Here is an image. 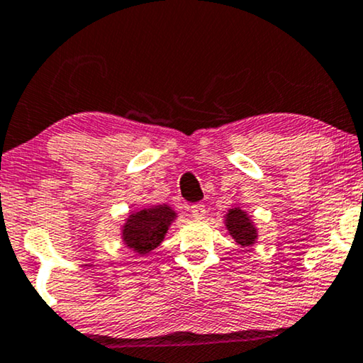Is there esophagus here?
<instances>
[{
	"mask_svg": "<svg viewBox=\"0 0 363 363\" xmlns=\"http://www.w3.org/2000/svg\"><path fill=\"white\" fill-rule=\"evenodd\" d=\"M190 212H191V216H194L195 218H203L205 217V205L194 203L190 207Z\"/></svg>",
	"mask_w": 363,
	"mask_h": 363,
	"instance_id": "obj_1",
	"label": "esophagus"
}]
</instances>
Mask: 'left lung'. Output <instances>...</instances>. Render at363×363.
<instances>
[{"label":"left lung","instance_id":"1","mask_svg":"<svg viewBox=\"0 0 363 363\" xmlns=\"http://www.w3.org/2000/svg\"><path fill=\"white\" fill-rule=\"evenodd\" d=\"M225 227L232 235V239L235 240L237 244L242 245V247H249V245H254L257 240V229L254 225L252 218L245 210L235 207L230 208L229 212L225 213Z\"/></svg>","mask_w":363,"mask_h":363}]
</instances>
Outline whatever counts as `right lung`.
<instances>
[{
    "label": "right lung",
    "instance_id": "1",
    "mask_svg": "<svg viewBox=\"0 0 363 363\" xmlns=\"http://www.w3.org/2000/svg\"><path fill=\"white\" fill-rule=\"evenodd\" d=\"M177 217V212L167 203L133 212L121 229L124 245L140 256L150 254L163 242L169 225Z\"/></svg>",
    "mask_w": 363,
    "mask_h": 363
}]
</instances>
